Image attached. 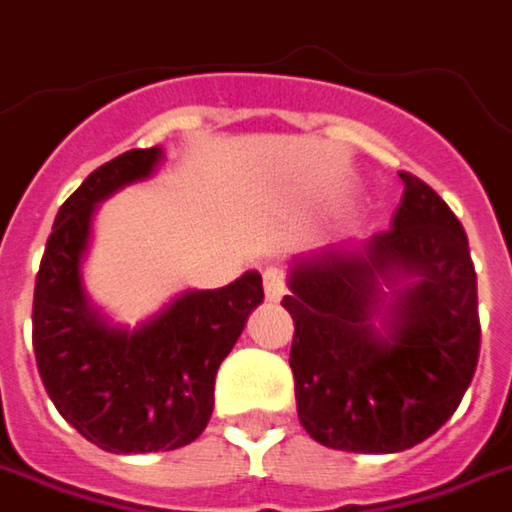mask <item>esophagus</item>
I'll use <instances>...</instances> for the list:
<instances>
[{"label":"esophagus","mask_w":512,"mask_h":512,"mask_svg":"<svg viewBox=\"0 0 512 512\" xmlns=\"http://www.w3.org/2000/svg\"><path fill=\"white\" fill-rule=\"evenodd\" d=\"M263 292H266V300H280L286 295V280H283L278 269L263 272Z\"/></svg>","instance_id":"34e87169"}]
</instances>
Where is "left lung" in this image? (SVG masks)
Returning <instances> with one entry per match:
<instances>
[{
  "instance_id": "8db88e82",
  "label": "left lung",
  "mask_w": 512,
  "mask_h": 512,
  "mask_svg": "<svg viewBox=\"0 0 512 512\" xmlns=\"http://www.w3.org/2000/svg\"><path fill=\"white\" fill-rule=\"evenodd\" d=\"M398 174L392 229L298 260L283 298L300 424L346 453H401L430 438L461 404L481 349L464 226L424 180Z\"/></svg>"
}]
</instances>
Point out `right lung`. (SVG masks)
Listing matches in <instances>:
<instances>
[{
  "instance_id": "right-lung-1",
  "label": "right lung",
  "mask_w": 512,
  "mask_h": 512,
  "mask_svg": "<svg viewBox=\"0 0 512 512\" xmlns=\"http://www.w3.org/2000/svg\"><path fill=\"white\" fill-rule=\"evenodd\" d=\"M163 151L134 148L85 177L56 214L34 289V352L59 415L108 453L191 444L214 410V375L263 280L246 272L223 289L183 292L137 329L111 326L82 289V255L97 203L151 177Z\"/></svg>"
}]
</instances>
